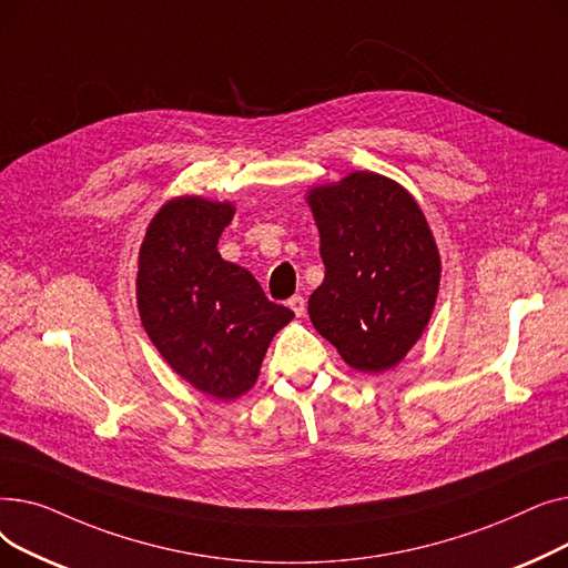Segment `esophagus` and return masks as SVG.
<instances>
[{
  "label": "esophagus",
  "instance_id": "1",
  "mask_svg": "<svg viewBox=\"0 0 568 568\" xmlns=\"http://www.w3.org/2000/svg\"><path fill=\"white\" fill-rule=\"evenodd\" d=\"M287 306L294 311V315H296V317H302V315L306 313V300H304L302 294H294L292 300L287 302Z\"/></svg>",
  "mask_w": 568,
  "mask_h": 568
}]
</instances>
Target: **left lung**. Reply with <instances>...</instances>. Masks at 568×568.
I'll return each mask as SVG.
<instances>
[{"label": "left lung", "mask_w": 568, "mask_h": 568, "mask_svg": "<svg viewBox=\"0 0 568 568\" xmlns=\"http://www.w3.org/2000/svg\"><path fill=\"white\" fill-rule=\"evenodd\" d=\"M324 281L308 315L322 338L359 373L398 366L435 311L442 260L412 193L394 179L356 170L308 189Z\"/></svg>", "instance_id": "left-lung-1"}]
</instances>
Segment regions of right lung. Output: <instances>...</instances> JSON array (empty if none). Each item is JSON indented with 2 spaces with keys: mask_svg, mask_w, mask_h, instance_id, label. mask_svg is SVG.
<instances>
[{
  "mask_svg": "<svg viewBox=\"0 0 568 568\" xmlns=\"http://www.w3.org/2000/svg\"><path fill=\"white\" fill-rule=\"evenodd\" d=\"M232 216L227 200H168L144 232L135 278L149 341L179 377L223 403L253 389L268 343L294 317L248 268L221 257Z\"/></svg>",
  "mask_w": 568,
  "mask_h": 568,
  "instance_id": "add662e5",
  "label": "right lung"
}]
</instances>
